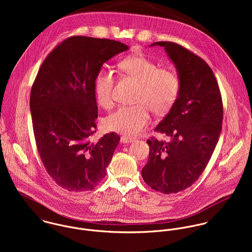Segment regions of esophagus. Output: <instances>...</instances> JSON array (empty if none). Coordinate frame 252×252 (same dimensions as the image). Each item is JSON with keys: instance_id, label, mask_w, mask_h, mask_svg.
<instances>
[{"instance_id": "34e87169", "label": "esophagus", "mask_w": 252, "mask_h": 252, "mask_svg": "<svg viewBox=\"0 0 252 252\" xmlns=\"http://www.w3.org/2000/svg\"><path fill=\"white\" fill-rule=\"evenodd\" d=\"M134 141L133 138H130V137H127V136H122L121 139H120V142L123 143V144H129V143H132Z\"/></svg>"}]
</instances>
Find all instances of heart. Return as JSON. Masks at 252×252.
<instances>
[{"instance_id":"heart-1","label":"heart","mask_w":252,"mask_h":252,"mask_svg":"<svg viewBox=\"0 0 252 252\" xmlns=\"http://www.w3.org/2000/svg\"><path fill=\"white\" fill-rule=\"evenodd\" d=\"M119 70L136 81L138 86L134 105L121 106L108 115L105 126L108 131L136 136L149 124L150 110L162 115L174 107L180 95V82L172 70L158 68L157 64L144 55H135L122 60ZM115 76L110 70L102 69L96 74L94 88L97 101L104 108L113 105Z\"/></svg>"}]
</instances>
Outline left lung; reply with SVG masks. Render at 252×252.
Listing matches in <instances>:
<instances>
[{
	"instance_id": "obj_1",
	"label": "left lung",
	"mask_w": 252,
	"mask_h": 252,
	"mask_svg": "<svg viewBox=\"0 0 252 252\" xmlns=\"http://www.w3.org/2000/svg\"><path fill=\"white\" fill-rule=\"evenodd\" d=\"M164 46L179 72V98L154 131L170 141L147 140L149 157L142 170L144 182L164 194L190 187L206 169L218 142L223 120V104L218 82L201 57L171 41Z\"/></svg>"
}]
</instances>
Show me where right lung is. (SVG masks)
Instances as JSON below:
<instances>
[{
    "label": "right lung",
    "instance_id": "add662e5",
    "mask_svg": "<svg viewBox=\"0 0 252 252\" xmlns=\"http://www.w3.org/2000/svg\"><path fill=\"white\" fill-rule=\"evenodd\" d=\"M127 49L113 39L71 36L38 69L30 96L36 148L47 174L68 191L93 190L107 175L120 137L111 132L91 141L98 117L94 82L103 64Z\"/></svg>",
    "mask_w": 252,
    "mask_h": 252
}]
</instances>
